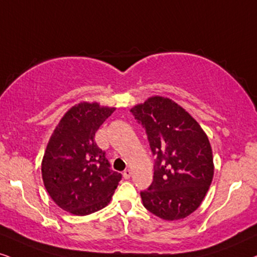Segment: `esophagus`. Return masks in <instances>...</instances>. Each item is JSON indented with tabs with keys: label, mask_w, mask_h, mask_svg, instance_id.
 <instances>
[{
	"label": "esophagus",
	"mask_w": 257,
	"mask_h": 257,
	"mask_svg": "<svg viewBox=\"0 0 257 257\" xmlns=\"http://www.w3.org/2000/svg\"><path fill=\"white\" fill-rule=\"evenodd\" d=\"M131 175H132L131 170H125L124 172H123V178H124V179H129V178H131Z\"/></svg>",
	"instance_id": "34e87169"
}]
</instances>
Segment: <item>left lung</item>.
Here are the masks:
<instances>
[{
    "instance_id": "obj_1",
    "label": "left lung",
    "mask_w": 257,
    "mask_h": 257,
    "mask_svg": "<svg viewBox=\"0 0 257 257\" xmlns=\"http://www.w3.org/2000/svg\"><path fill=\"white\" fill-rule=\"evenodd\" d=\"M131 111L157 155L153 183L141 192L144 206L162 219L185 218L199 207L212 181L209 139L196 119L170 98L151 97Z\"/></svg>"
}]
</instances>
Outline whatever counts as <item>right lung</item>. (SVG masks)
<instances>
[{
  "mask_svg": "<svg viewBox=\"0 0 257 257\" xmlns=\"http://www.w3.org/2000/svg\"><path fill=\"white\" fill-rule=\"evenodd\" d=\"M115 108L83 102L63 116L41 164L44 185L54 203L76 216H86L111 200L122 174L95 142V134Z\"/></svg>",
  "mask_w": 257,
  "mask_h": 257,
  "instance_id": "right-lung-1",
  "label": "right lung"
}]
</instances>
